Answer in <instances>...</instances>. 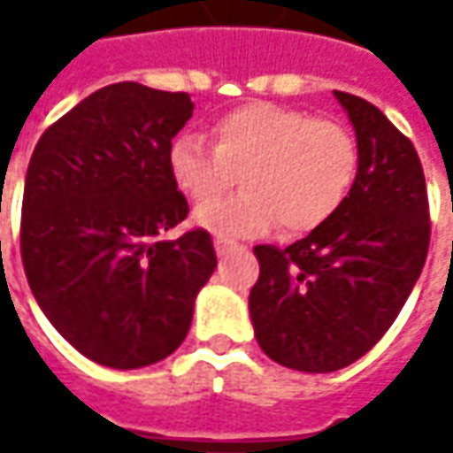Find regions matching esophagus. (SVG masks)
<instances>
[{
  "mask_svg": "<svg viewBox=\"0 0 453 453\" xmlns=\"http://www.w3.org/2000/svg\"><path fill=\"white\" fill-rule=\"evenodd\" d=\"M214 250H217L219 257H224V254L232 250V242L229 239H214Z\"/></svg>",
  "mask_w": 453,
  "mask_h": 453,
  "instance_id": "34e87169",
  "label": "esophagus"
}]
</instances>
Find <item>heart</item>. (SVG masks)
Instances as JSON below:
<instances>
[{"label": "heart", "instance_id": "b5f03b06", "mask_svg": "<svg viewBox=\"0 0 453 453\" xmlns=\"http://www.w3.org/2000/svg\"><path fill=\"white\" fill-rule=\"evenodd\" d=\"M214 146L183 133L168 146V173L194 203H214L234 188V199L201 209L209 232L254 236L280 221L289 234L312 232L348 199L357 176V141L333 118L277 103H247L214 120Z\"/></svg>", "mask_w": 453, "mask_h": 453}]
</instances>
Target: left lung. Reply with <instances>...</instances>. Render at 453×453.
<instances>
[{
  "mask_svg": "<svg viewBox=\"0 0 453 453\" xmlns=\"http://www.w3.org/2000/svg\"><path fill=\"white\" fill-rule=\"evenodd\" d=\"M357 135V176L338 211L277 250L257 244L250 292L267 356L304 373H333L386 335L424 270L431 239L424 168L409 138L373 103L335 90Z\"/></svg>",
  "mask_w": 453,
  "mask_h": 453,
  "instance_id": "left-lung-1",
  "label": "left lung"
}]
</instances>
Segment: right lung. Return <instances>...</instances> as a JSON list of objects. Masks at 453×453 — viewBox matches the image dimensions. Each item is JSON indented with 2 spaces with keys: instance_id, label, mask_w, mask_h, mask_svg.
Returning <instances> with one entry per match:
<instances>
[{
  "instance_id": "1",
  "label": "right lung",
  "mask_w": 453,
  "mask_h": 453,
  "mask_svg": "<svg viewBox=\"0 0 453 453\" xmlns=\"http://www.w3.org/2000/svg\"><path fill=\"white\" fill-rule=\"evenodd\" d=\"M188 93L115 82L55 120L29 158L19 252L47 320L108 368H143L186 338L217 267L206 229L164 239L188 217L168 146Z\"/></svg>"
}]
</instances>
